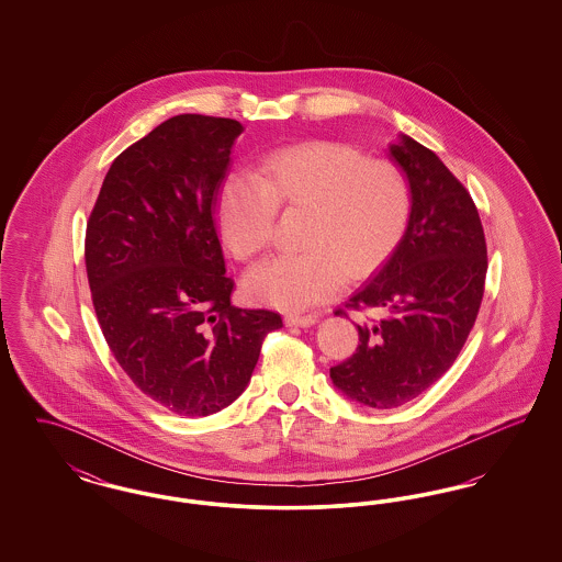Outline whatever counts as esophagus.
<instances>
[{
  "label": "esophagus",
  "instance_id": "1",
  "mask_svg": "<svg viewBox=\"0 0 562 562\" xmlns=\"http://www.w3.org/2000/svg\"><path fill=\"white\" fill-rule=\"evenodd\" d=\"M286 326H301V328H307V326H314L318 322V316H312V314H286L284 316Z\"/></svg>",
  "mask_w": 562,
  "mask_h": 562
}]
</instances>
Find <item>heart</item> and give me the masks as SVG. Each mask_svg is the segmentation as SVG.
I'll list each match as a JSON object with an SVG mask.
<instances>
[{
  "instance_id": "obj_1",
  "label": "heart",
  "mask_w": 562,
  "mask_h": 562,
  "mask_svg": "<svg viewBox=\"0 0 562 562\" xmlns=\"http://www.w3.org/2000/svg\"><path fill=\"white\" fill-rule=\"evenodd\" d=\"M278 206L310 211L303 246L248 273L246 294L263 305L296 312L339 293L348 276L362 278L401 238L411 191L392 161L367 160L337 143L278 149L259 177L232 172L218 191V223L232 252L255 259L273 238Z\"/></svg>"
}]
</instances>
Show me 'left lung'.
<instances>
[{"label": "left lung", "mask_w": 562, "mask_h": 562, "mask_svg": "<svg viewBox=\"0 0 562 562\" xmlns=\"http://www.w3.org/2000/svg\"><path fill=\"white\" fill-rule=\"evenodd\" d=\"M408 183L411 209L401 241L348 307L381 318L356 324L360 344L330 369L349 401L396 408L451 369L479 316L486 244L481 216L442 160L408 134L387 145ZM344 314V312H337Z\"/></svg>", "instance_id": "left-lung-1"}]
</instances>
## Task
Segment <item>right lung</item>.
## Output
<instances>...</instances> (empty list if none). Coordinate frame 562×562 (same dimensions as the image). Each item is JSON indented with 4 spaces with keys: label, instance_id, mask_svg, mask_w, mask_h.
Returning <instances> with one entry per match:
<instances>
[{
    "label": "right lung",
    "instance_id": "add662e5",
    "mask_svg": "<svg viewBox=\"0 0 562 562\" xmlns=\"http://www.w3.org/2000/svg\"><path fill=\"white\" fill-rule=\"evenodd\" d=\"M240 122L183 113L109 166L86 229L92 303L134 385L183 417H206L246 390L269 310L232 305L216 195Z\"/></svg>",
    "mask_w": 562,
    "mask_h": 562
}]
</instances>
